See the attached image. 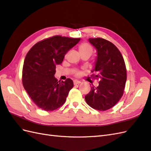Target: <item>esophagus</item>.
Here are the masks:
<instances>
[{"instance_id": "34e87169", "label": "esophagus", "mask_w": 151, "mask_h": 151, "mask_svg": "<svg viewBox=\"0 0 151 151\" xmlns=\"http://www.w3.org/2000/svg\"><path fill=\"white\" fill-rule=\"evenodd\" d=\"M73 83H74V84H75V85H76V84H81V82L79 81H77V80H75V81H73Z\"/></svg>"}]
</instances>
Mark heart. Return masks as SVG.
I'll return each instance as SVG.
<instances>
[{"mask_svg": "<svg viewBox=\"0 0 151 151\" xmlns=\"http://www.w3.org/2000/svg\"><path fill=\"white\" fill-rule=\"evenodd\" d=\"M79 51L80 53H82V52H89L91 54L93 49L91 47V45H89L88 43H84L81 44V45L79 46Z\"/></svg>", "mask_w": 151, "mask_h": 151, "instance_id": "1", "label": "heart"}]
</instances>
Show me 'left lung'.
<instances>
[{"instance_id": "left-lung-1", "label": "left lung", "mask_w": 151, "mask_h": 151, "mask_svg": "<svg viewBox=\"0 0 151 151\" xmlns=\"http://www.w3.org/2000/svg\"><path fill=\"white\" fill-rule=\"evenodd\" d=\"M97 50L93 78L99 80L97 87L85 96L87 104L97 110L105 111L117 103L123 96L127 81V70L120 51L113 43L102 38H89Z\"/></svg>"}]
</instances>
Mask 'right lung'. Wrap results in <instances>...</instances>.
<instances>
[{"label":"right lung","mask_w":151,"mask_h":151,"mask_svg":"<svg viewBox=\"0 0 151 151\" xmlns=\"http://www.w3.org/2000/svg\"><path fill=\"white\" fill-rule=\"evenodd\" d=\"M80 38L60 36L48 38L31 48L24 61L22 84L34 102L45 111H52L65 103L73 87L71 79L58 82L54 77L56 65L62 63L67 51Z\"/></svg>","instance_id":"1"}]
</instances>
